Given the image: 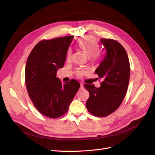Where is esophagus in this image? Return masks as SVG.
Here are the masks:
<instances>
[{"label":"esophagus","mask_w":155,"mask_h":155,"mask_svg":"<svg viewBox=\"0 0 155 155\" xmlns=\"http://www.w3.org/2000/svg\"><path fill=\"white\" fill-rule=\"evenodd\" d=\"M83 88H84L83 85V84H81V85H80V88H81V89H83Z\"/></svg>","instance_id":"obj_1"}]
</instances>
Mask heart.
<instances>
[{
  "label": "heart",
  "mask_w": 155,
  "mask_h": 155,
  "mask_svg": "<svg viewBox=\"0 0 155 155\" xmlns=\"http://www.w3.org/2000/svg\"><path fill=\"white\" fill-rule=\"evenodd\" d=\"M78 46L79 48L82 50L88 57L90 58L91 61L92 62L96 61L99 58L100 52H99V46H98L97 41L95 37L91 35H87L82 37V38L78 39ZM72 51L68 50L67 54V61H70L71 59ZM84 72L78 71L77 72L78 76H80L83 75Z\"/></svg>",
  "instance_id": "1"
}]
</instances>
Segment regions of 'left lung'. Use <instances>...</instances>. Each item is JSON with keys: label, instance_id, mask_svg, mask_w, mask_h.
Here are the masks:
<instances>
[{"label": "left lung", "instance_id": "8db88e82", "mask_svg": "<svg viewBox=\"0 0 155 155\" xmlns=\"http://www.w3.org/2000/svg\"><path fill=\"white\" fill-rule=\"evenodd\" d=\"M100 41L106 55L95 73L103 81L99 88L88 84L84 87L90 94L86 103L88 111L94 116L105 117L116 111L124 99L129 82L130 63L125 48L118 41L104 38Z\"/></svg>", "mask_w": 155, "mask_h": 155}]
</instances>
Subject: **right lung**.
<instances>
[{"instance_id":"add662e5","label":"right lung","mask_w":155,"mask_h":155,"mask_svg":"<svg viewBox=\"0 0 155 155\" xmlns=\"http://www.w3.org/2000/svg\"><path fill=\"white\" fill-rule=\"evenodd\" d=\"M73 35L42 40L33 48L25 68L28 93L35 107L44 116L57 118L64 115L80 84L71 79L63 84L56 77L63 68Z\"/></svg>"}]
</instances>
